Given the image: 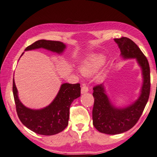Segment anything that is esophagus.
<instances>
[{"instance_id": "esophagus-1", "label": "esophagus", "mask_w": 157, "mask_h": 157, "mask_svg": "<svg viewBox=\"0 0 157 157\" xmlns=\"http://www.w3.org/2000/svg\"><path fill=\"white\" fill-rule=\"evenodd\" d=\"M89 91V89L85 85H82L81 88V94H84L85 93H87Z\"/></svg>"}]
</instances>
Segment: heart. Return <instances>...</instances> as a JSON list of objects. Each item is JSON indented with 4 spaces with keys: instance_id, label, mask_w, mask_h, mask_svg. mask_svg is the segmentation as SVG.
I'll return each instance as SVG.
<instances>
[{
    "instance_id": "b5f03b06",
    "label": "heart",
    "mask_w": 157,
    "mask_h": 157,
    "mask_svg": "<svg viewBox=\"0 0 157 157\" xmlns=\"http://www.w3.org/2000/svg\"><path fill=\"white\" fill-rule=\"evenodd\" d=\"M105 62V57L102 54H93L82 62L80 70L82 75L90 76L95 74Z\"/></svg>"
}]
</instances>
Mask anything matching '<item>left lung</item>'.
<instances>
[{
    "mask_svg": "<svg viewBox=\"0 0 157 157\" xmlns=\"http://www.w3.org/2000/svg\"><path fill=\"white\" fill-rule=\"evenodd\" d=\"M124 60L136 59L141 68L142 85L140 95L134 101L125 107H117L108 97L104 84L93 88L95 99L93 109V124L99 132L106 134L124 133L137 123L147 105L151 89L150 67L148 60L140 48L128 37L114 39Z\"/></svg>",
    "mask_w": 157,
    "mask_h": 157,
    "instance_id": "obj_1",
    "label": "left lung"
}]
</instances>
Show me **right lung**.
<instances>
[{
  "instance_id": "right-lung-1",
  "label": "right lung",
  "mask_w": 157,
  "mask_h": 157,
  "mask_svg": "<svg viewBox=\"0 0 157 157\" xmlns=\"http://www.w3.org/2000/svg\"><path fill=\"white\" fill-rule=\"evenodd\" d=\"M39 48L62 54L67 46L61 41L40 40L27 47L25 51ZM13 92L17 115L24 126L36 134L52 136L60 133L68 126L70 107L73 101L81 96V86L78 83H63L50 105L39 109H30L21 102L14 78Z\"/></svg>"
}]
</instances>
